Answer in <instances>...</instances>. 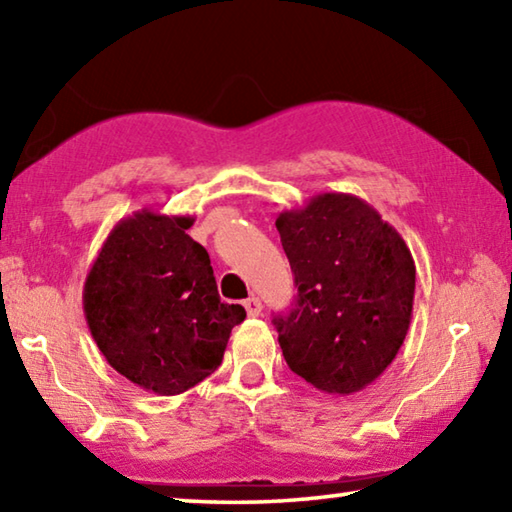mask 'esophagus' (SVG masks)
<instances>
[{
  "mask_svg": "<svg viewBox=\"0 0 512 512\" xmlns=\"http://www.w3.org/2000/svg\"><path fill=\"white\" fill-rule=\"evenodd\" d=\"M244 307H246V314L250 316V318H257L259 314H262V302H259V298H248L246 302H244Z\"/></svg>",
  "mask_w": 512,
  "mask_h": 512,
  "instance_id": "obj_1",
  "label": "esophagus"
}]
</instances>
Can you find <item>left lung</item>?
Wrapping results in <instances>:
<instances>
[{
  "label": "left lung",
  "mask_w": 512,
  "mask_h": 512,
  "mask_svg": "<svg viewBox=\"0 0 512 512\" xmlns=\"http://www.w3.org/2000/svg\"><path fill=\"white\" fill-rule=\"evenodd\" d=\"M296 305L273 323L289 368L323 393L350 395L391 366L413 314L409 246L375 207L318 194L277 216Z\"/></svg>",
  "instance_id": "left-lung-1"
}]
</instances>
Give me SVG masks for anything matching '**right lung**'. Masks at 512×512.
Returning a JSON list of instances; mask_svg holds the SVG:
<instances>
[{
    "label": "right lung",
    "mask_w": 512,
    "mask_h": 512,
    "mask_svg": "<svg viewBox=\"0 0 512 512\" xmlns=\"http://www.w3.org/2000/svg\"><path fill=\"white\" fill-rule=\"evenodd\" d=\"M192 216L142 210L121 219L85 277L92 339L119 375L178 395L221 366L241 305L219 298L207 250L187 235Z\"/></svg>",
    "instance_id": "1"
}]
</instances>
